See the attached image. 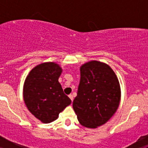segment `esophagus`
<instances>
[{"label": "esophagus", "instance_id": "34e87169", "mask_svg": "<svg viewBox=\"0 0 148 148\" xmlns=\"http://www.w3.org/2000/svg\"><path fill=\"white\" fill-rule=\"evenodd\" d=\"M69 97H70V99H71L72 101H73V94H70V95H69Z\"/></svg>", "mask_w": 148, "mask_h": 148}]
</instances>
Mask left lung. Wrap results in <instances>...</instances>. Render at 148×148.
<instances>
[{
	"mask_svg": "<svg viewBox=\"0 0 148 148\" xmlns=\"http://www.w3.org/2000/svg\"><path fill=\"white\" fill-rule=\"evenodd\" d=\"M80 73L73 108L82 126L97 128L108 122L118 109L121 100L119 82L112 68L99 61L84 64Z\"/></svg>",
	"mask_w": 148,
	"mask_h": 148,
	"instance_id": "8db88e82",
	"label": "left lung"
}]
</instances>
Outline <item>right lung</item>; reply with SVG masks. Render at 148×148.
<instances>
[{"instance_id": "1", "label": "right lung", "mask_w": 148, "mask_h": 148, "mask_svg": "<svg viewBox=\"0 0 148 148\" xmlns=\"http://www.w3.org/2000/svg\"><path fill=\"white\" fill-rule=\"evenodd\" d=\"M61 73L62 68L56 63H41L32 69L23 84V101L27 109L44 124L57 119L71 104L58 82Z\"/></svg>"}]
</instances>
